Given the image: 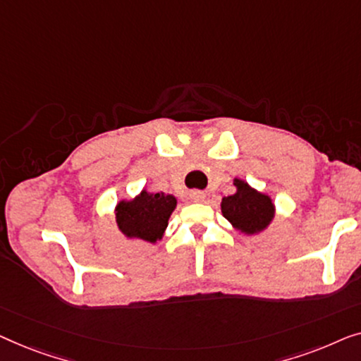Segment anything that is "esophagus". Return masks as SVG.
<instances>
[{"mask_svg":"<svg viewBox=\"0 0 361 361\" xmlns=\"http://www.w3.org/2000/svg\"><path fill=\"white\" fill-rule=\"evenodd\" d=\"M190 196L195 202H202V201H204V197H206V195L202 191H192Z\"/></svg>","mask_w":361,"mask_h":361,"instance_id":"esophagus-1","label":"esophagus"}]
</instances>
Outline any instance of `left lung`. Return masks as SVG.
Instances as JSON below:
<instances>
[{
    "mask_svg": "<svg viewBox=\"0 0 361 361\" xmlns=\"http://www.w3.org/2000/svg\"><path fill=\"white\" fill-rule=\"evenodd\" d=\"M235 192L222 197V216L243 235H258L267 231L275 219L276 207L271 196L248 185L245 180H233Z\"/></svg>",
    "mask_w": 361,
    "mask_h": 361,
    "instance_id": "8db88e82",
    "label": "left lung"
}]
</instances>
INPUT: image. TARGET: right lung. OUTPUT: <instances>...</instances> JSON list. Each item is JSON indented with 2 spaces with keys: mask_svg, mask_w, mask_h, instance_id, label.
Listing matches in <instances>:
<instances>
[{
  "mask_svg": "<svg viewBox=\"0 0 361 361\" xmlns=\"http://www.w3.org/2000/svg\"><path fill=\"white\" fill-rule=\"evenodd\" d=\"M176 207V197L165 192L142 190L130 200H121L114 207L119 232L130 240L157 243L164 238L169 219Z\"/></svg>",
  "mask_w": 361,
  "mask_h": 361,
  "instance_id": "obj_1",
  "label": "right lung"
}]
</instances>
